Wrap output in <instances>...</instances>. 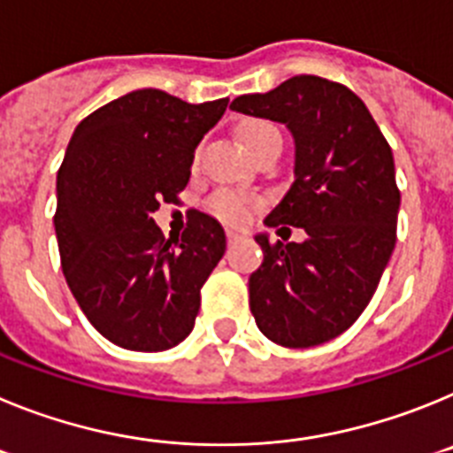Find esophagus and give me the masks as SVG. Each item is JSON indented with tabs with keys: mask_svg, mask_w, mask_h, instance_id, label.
Instances as JSON below:
<instances>
[{
	"mask_svg": "<svg viewBox=\"0 0 453 453\" xmlns=\"http://www.w3.org/2000/svg\"><path fill=\"white\" fill-rule=\"evenodd\" d=\"M242 238H247L245 229H238V226H229V229H226V240H229V242H238V240Z\"/></svg>",
	"mask_w": 453,
	"mask_h": 453,
	"instance_id": "34e87169",
	"label": "esophagus"
}]
</instances>
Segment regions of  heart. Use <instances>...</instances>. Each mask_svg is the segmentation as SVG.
I'll return each instance as SVG.
<instances>
[{"label":"heart","mask_w":453,"mask_h":453,"mask_svg":"<svg viewBox=\"0 0 453 453\" xmlns=\"http://www.w3.org/2000/svg\"><path fill=\"white\" fill-rule=\"evenodd\" d=\"M270 134H276V129L270 122H265V119H251V122H247L240 129V140H242V145L250 151L258 140ZM256 206H258V202L254 197H242V195H234V192H222V195L213 199L215 213L224 219H231V222L247 219Z\"/></svg>","instance_id":"obj_1"}]
</instances>
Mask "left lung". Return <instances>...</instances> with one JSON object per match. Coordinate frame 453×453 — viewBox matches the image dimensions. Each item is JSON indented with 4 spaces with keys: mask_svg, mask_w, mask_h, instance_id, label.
I'll return each mask as SVG.
<instances>
[{
    "mask_svg": "<svg viewBox=\"0 0 453 453\" xmlns=\"http://www.w3.org/2000/svg\"><path fill=\"white\" fill-rule=\"evenodd\" d=\"M231 111L290 131L295 179L265 224L308 235L276 245L254 235L263 250L250 276L256 326L292 349L329 342L365 311L395 250L399 190L390 147L349 88L313 74L242 95Z\"/></svg>",
    "mask_w": 453,
    "mask_h": 453,
    "instance_id": "obj_1",
    "label": "left lung"
}]
</instances>
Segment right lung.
Returning <instances> with one entry per match:
<instances>
[{"mask_svg":"<svg viewBox=\"0 0 453 453\" xmlns=\"http://www.w3.org/2000/svg\"><path fill=\"white\" fill-rule=\"evenodd\" d=\"M226 104L145 88L97 108L72 134L56 177L63 274L92 326L122 349H172L195 326L199 290L226 235L218 219L192 211L181 238L165 240L151 213L177 202Z\"/></svg>","mask_w":453,"mask_h":453,"instance_id":"add662e5","label":"right lung"}]
</instances>
